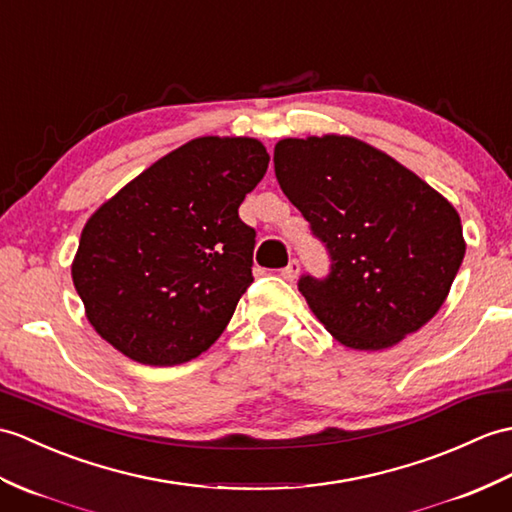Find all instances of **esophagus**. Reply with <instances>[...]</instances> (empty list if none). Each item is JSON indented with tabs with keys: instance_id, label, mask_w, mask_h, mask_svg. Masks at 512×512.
Here are the masks:
<instances>
[{
	"instance_id": "esophagus-1",
	"label": "esophagus",
	"mask_w": 512,
	"mask_h": 512,
	"mask_svg": "<svg viewBox=\"0 0 512 512\" xmlns=\"http://www.w3.org/2000/svg\"><path fill=\"white\" fill-rule=\"evenodd\" d=\"M299 272H301V264H299V261L290 259V264L281 270V277L288 279V281H294L296 277H299Z\"/></svg>"
}]
</instances>
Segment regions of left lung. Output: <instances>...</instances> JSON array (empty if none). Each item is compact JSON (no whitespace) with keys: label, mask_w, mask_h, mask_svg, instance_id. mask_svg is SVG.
<instances>
[{"label":"left lung","mask_w":512,"mask_h":512,"mask_svg":"<svg viewBox=\"0 0 512 512\" xmlns=\"http://www.w3.org/2000/svg\"><path fill=\"white\" fill-rule=\"evenodd\" d=\"M275 174L327 246L299 290L344 347L379 351L441 310L465 257L458 211L399 161L347 135L281 139Z\"/></svg>","instance_id":"8db88e82"}]
</instances>
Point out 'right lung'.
<instances>
[{
  "instance_id": "obj_1",
  "label": "right lung",
  "mask_w": 512,
  "mask_h": 512,
  "mask_svg": "<svg viewBox=\"0 0 512 512\" xmlns=\"http://www.w3.org/2000/svg\"><path fill=\"white\" fill-rule=\"evenodd\" d=\"M253 137H198L93 213L71 279L89 323L126 358L176 366L220 338L253 283L242 200L268 170Z\"/></svg>"
}]
</instances>
